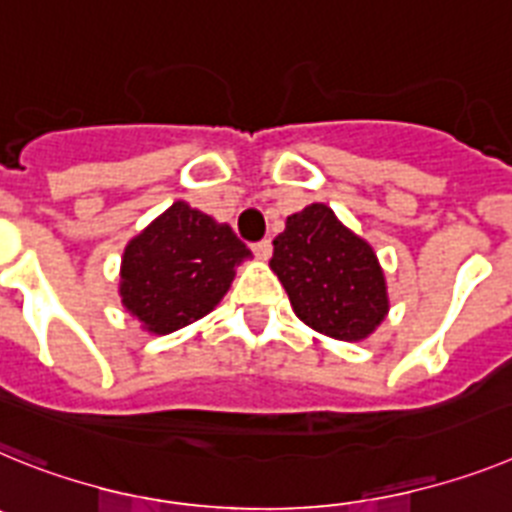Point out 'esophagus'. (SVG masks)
Returning <instances> with one entry per match:
<instances>
[{
	"instance_id": "1",
	"label": "esophagus",
	"mask_w": 512,
	"mask_h": 512,
	"mask_svg": "<svg viewBox=\"0 0 512 512\" xmlns=\"http://www.w3.org/2000/svg\"><path fill=\"white\" fill-rule=\"evenodd\" d=\"M251 251L256 253V259L266 261L269 256H272V240H259V243H253Z\"/></svg>"
}]
</instances>
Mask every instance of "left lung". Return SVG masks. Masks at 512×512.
<instances>
[{
    "mask_svg": "<svg viewBox=\"0 0 512 512\" xmlns=\"http://www.w3.org/2000/svg\"><path fill=\"white\" fill-rule=\"evenodd\" d=\"M310 329L357 342L386 318V279L373 248L336 220L326 204L287 217L269 261Z\"/></svg>",
    "mask_w": 512,
    "mask_h": 512,
    "instance_id": "8db88e82",
    "label": "left lung"
}]
</instances>
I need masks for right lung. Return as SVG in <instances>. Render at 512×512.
<instances>
[{"instance_id":"1","label":"right lung","mask_w":512,"mask_h":512,"mask_svg":"<svg viewBox=\"0 0 512 512\" xmlns=\"http://www.w3.org/2000/svg\"><path fill=\"white\" fill-rule=\"evenodd\" d=\"M246 256L233 227L176 202L126 246L121 303L147 331L170 334L220 303Z\"/></svg>"}]
</instances>
